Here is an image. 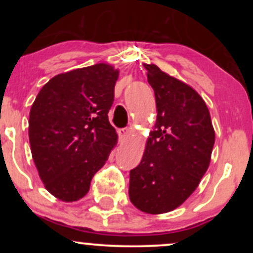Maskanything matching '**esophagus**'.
<instances>
[{
    "instance_id": "esophagus-1",
    "label": "esophagus",
    "mask_w": 253,
    "mask_h": 253,
    "mask_svg": "<svg viewBox=\"0 0 253 253\" xmlns=\"http://www.w3.org/2000/svg\"><path fill=\"white\" fill-rule=\"evenodd\" d=\"M118 133H119V136H120V140L124 141V140H126L127 138H128L129 129L128 128H120L118 130Z\"/></svg>"
}]
</instances>
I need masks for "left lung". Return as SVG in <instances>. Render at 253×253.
Masks as SVG:
<instances>
[{"label":"left lung","mask_w":253,"mask_h":253,"mask_svg":"<svg viewBox=\"0 0 253 253\" xmlns=\"http://www.w3.org/2000/svg\"><path fill=\"white\" fill-rule=\"evenodd\" d=\"M157 119L140 164L129 172V200L147 214L176 210L195 191L211 163L215 132L203 98L190 85L144 64Z\"/></svg>","instance_id":"8db88e82"}]
</instances>
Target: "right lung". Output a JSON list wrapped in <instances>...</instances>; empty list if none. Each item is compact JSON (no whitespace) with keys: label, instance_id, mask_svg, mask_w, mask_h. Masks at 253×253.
<instances>
[{"label":"right lung","instance_id":"add662e5","mask_svg":"<svg viewBox=\"0 0 253 253\" xmlns=\"http://www.w3.org/2000/svg\"><path fill=\"white\" fill-rule=\"evenodd\" d=\"M119 70L95 64L59 74L30 112L32 157L46 190L64 202L82 199L118 141L109 124Z\"/></svg>","mask_w":253,"mask_h":253}]
</instances>
